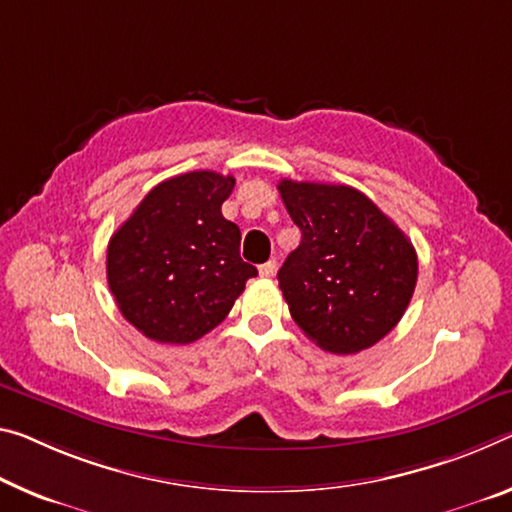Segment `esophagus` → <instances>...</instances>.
Segmentation results:
<instances>
[{"instance_id":"esophagus-1","label":"esophagus","mask_w":512,"mask_h":512,"mask_svg":"<svg viewBox=\"0 0 512 512\" xmlns=\"http://www.w3.org/2000/svg\"><path fill=\"white\" fill-rule=\"evenodd\" d=\"M275 269H278V264H275V259H269V262L259 266V275H262V278H273Z\"/></svg>"}]
</instances>
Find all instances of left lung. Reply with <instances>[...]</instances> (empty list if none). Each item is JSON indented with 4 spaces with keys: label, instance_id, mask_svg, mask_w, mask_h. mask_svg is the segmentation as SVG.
<instances>
[{
    "label": "left lung",
    "instance_id": "8db88e82",
    "mask_svg": "<svg viewBox=\"0 0 512 512\" xmlns=\"http://www.w3.org/2000/svg\"><path fill=\"white\" fill-rule=\"evenodd\" d=\"M278 191L300 227L278 271L291 319L330 353L380 342L415 294V246L353 186L282 180Z\"/></svg>",
    "mask_w": 512,
    "mask_h": 512
}]
</instances>
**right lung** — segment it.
Segmentation results:
<instances>
[{"mask_svg": "<svg viewBox=\"0 0 512 512\" xmlns=\"http://www.w3.org/2000/svg\"><path fill=\"white\" fill-rule=\"evenodd\" d=\"M234 177L193 170L161 182L113 232L107 280L120 314L159 344H191L214 330L257 269L241 232L221 214Z\"/></svg>", "mask_w": 512, "mask_h": 512, "instance_id": "add662e5", "label": "right lung"}]
</instances>
